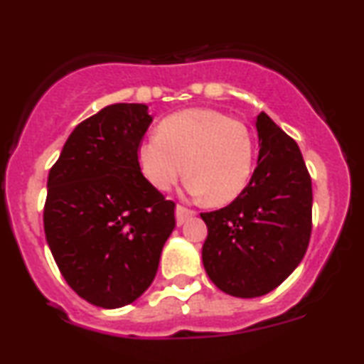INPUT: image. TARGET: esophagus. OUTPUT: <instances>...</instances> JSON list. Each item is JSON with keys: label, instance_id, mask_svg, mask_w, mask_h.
<instances>
[{"label": "esophagus", "instance_id": "1", "mask_svg": "<svg viewBox=\"0 0 364 364\" xmlns=\"http://www.w3.org/2000/svg\"><path fill=\"white\" fill-rule=\"evenodd\" d=\"M195 215V210L188 208L185 205H176V223L178 225H183L190 217Z\"/></svg>", "mask_w": 364, "mask_h": 364}]
</instances>
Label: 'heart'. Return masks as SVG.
Listing matches in <instances>:
<instances>
[{"label": "heart", "mask_w": 364, "mask_h": 364, "mask_svg": "<svg viewBox=\"0 0 364 364\" xmlns=\"http://www.w3.org/2000/svg\"><path fill=\"white\" fill-rule=\"evenodd\" d=\"M136 161L156 190L169 191L186 174L191 195L223 205L252 179L255 139L243 121L224 112L186 109L162 119L157 135L140 141Z\"/></svg>", "instance_id": "obj_1"}]
</instances>
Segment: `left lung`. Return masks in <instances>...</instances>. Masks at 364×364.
<instances>
[{
    "label": "left lung",
    "mask_w": 364,
    "mask_h": 364,
    "mask_svg": "<svg viewBox=\"0 0 364 364\" xmlns=\"http://www.w3.org/2000/svg\"><path fill=\"white\" fill-rule=\"evenodd\" d=\"M257 168L228 207L203 212V267L220 291L258 298L281 286L311 236V176L298 144L265 112L257 118Z\"/></svg>",
    "instance_id": "left-lung-1"
}]
</instances>
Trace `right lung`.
<instances>
[{
  "mask_svg": "<svg viewBox=\"0 0 364 364\" xmlns=\"http://www.w3.org/2000/svg\"><path fill=\"white\" fill-rule=\"evenodd\" d=\"M145 104H112L82 121L48 178L44 232L58 269L80 298L119 308L140 298L173 232V200L141 174Z\"/></svg>",
  "mask_w": 364,
  "mask_h": 364,
  "instance_id": "add662e5",
  "label": "right lung"
}]
</instances>
